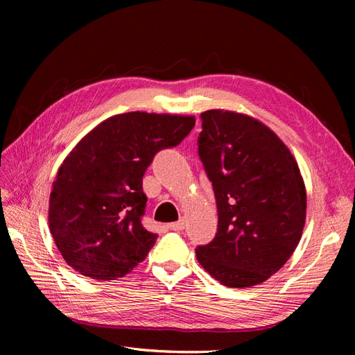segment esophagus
Returning a JSON list of instances; mask_svg holds the SVG:
<instances>
[{
    "label": "esophagus",
    "instance_id": "obj_1",
    "mask_svg": "<svg viewBox=\"0 0 355 355\" xmlns=\"http://www.w3.org/2000/svg\"><path fill=\"white\" fill-rule=\"evenodd\" d=\"M168 228H170L171 231H176V232H179V231H182V230H185V220L180 219V220H178V222L170 223Z\"/></svg>",
    "mask_w": 355,
    "mask_h": 355
}]
</instances>
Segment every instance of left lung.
<instances>
[{"mask_svg": "<svg viewBox=\"0 0 355 355\" xmlns=\"http://www.w3.org/2000/svg\"><path fill=\"white\" fill-rule=\"evenodd\" d=\"M198 155L218 206V232L197 261L227 287L275 274L302 237L306 192L296 159L271 128L232 111L201 114Z\"/></svg>", "mask_w": 355, "mask_h": 355, "instance_id": "left-lung-1", "label": "left lung"}]
</instances>
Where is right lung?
Here are the masks:
<instances>
[{
    "mask_svg": "<svg viewBox=\"0 0 355 355\" xmlns=\"http://www.w3.org/2000/svg\"><path fill=\"white\" fill-rule=\"evenodd\" d=\"M196 125L189 115L125 112L102 121L58 170L49 228L69 266L93 280H116L153 249L144 228L142 179L161 149L179 145Z\"/></svg>",
    "mask_w": 355,
    "mask_h": 355,
    "instance_id": "obj_1",
    "label": "right lung"
}]
</instances>
